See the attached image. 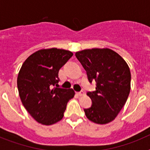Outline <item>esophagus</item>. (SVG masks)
I'll use <instances>...</instances> for the list:
<instances>
[{"mask_svg": "<svg viewBox=\"0 0 150 150\" xmlns=\"http://www.w3.org/2000/svg\"><path fill=\"white\" fill-rule=\"evenodd\" d=\"M76 95H79V96H83V95H85V92L83 91H80L79 92H76Z\"/></svg>", "mask_w": 150, "mask_h": 150, "instance_id": "esophagus-1", "label": "esophagus"}]
</instances>
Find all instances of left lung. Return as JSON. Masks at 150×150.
<instances>
[{
	"mask_svg": "<svg viewBox=\"0 0 150 150\" xmlns=\"http://www.w3.org/2000/svg\"><path fill=\"white\" fill-rule=\"evenodd\" d=\"M75 55L86 71L88 82H96L95 91L87 92L91 106L84 109L86 116L97 124L110 122L129 95L131 72L128 64L110 49L85 50Z\"/></svg>",
	"mask_w": 150,
	"mask_h": 150,
	"instance_id": "1",
	"label": "left lung"
}]
</instances>
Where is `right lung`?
Instances as JSON below:
<instances>
[{"instance_id": "obj_1", "label": "right lung", "mask_w": 150, "mask_h": 150, "mask_svg": "<svg viewBox=\"0 0 150 150\" xmlns=\"http://www.w3.org/2000/svg\"><path fill=\"white\" fill-rule=\"evenodd\" d=\"M72 56L67 50H41L30 55L21 67L17 79L19 96L25 108L39 123L50 125L60 121L74 98L71 88H57L59 70Z\"/></svg>"}]
</instances>
